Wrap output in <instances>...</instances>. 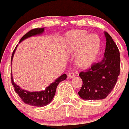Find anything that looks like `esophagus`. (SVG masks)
I'll return each instance as SVG.
<instances>
[{
	"label": "esophagus",
	"mask_w": 129,
	"mask_h": 129,
	"mask_svg": "<svg viewBox=\"0 0 129 129\" xmlns=\"http://www.w3.org/2000/svg\"><path fill=\"white\" fill-rule=\"evenodd\" d=\"M75 76H76V75H75L73 72H71V73H69V74H68V77H69V78H72L75 77Z\"/></svg>",
	"instance_id": "obj_1"
}]
</instances>
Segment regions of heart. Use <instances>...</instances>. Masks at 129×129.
Here are the masks:
<instances>
[{
    "instance_id": "b5f03b06",
    "label": "heart",
    "mask_w": 129,
    "mask_h": 129,
    "mask_svg": "<svg viewBox=\"0 0 129 129\" xmlns=\"http://www.w3.org/2000/svg\"><path fill=\"white\" fill-rule=\"evenodd\" d=\"M69 47L73 51L78 50L81 47L77 56V62L82 67L90 66L94 60L99 50L100 41L96 35L87 36L86 31L72 32L69 35Z\"/></svg>"
}]
</instances>
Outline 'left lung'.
<instances>
[{
    "instance_id": "obj_1",
    "label": "left lung",
    "mask_w": 129,
    "mask_h": 129,
    "mask_svg": "<svg viewBox=\"0 0 129 129\" xmlns=\"http://www.w3.org/2000/svg\"><path fill=\"white\" fill-rule=\"evenodd\" d=\"M105 36L107 42L103 60L92 63L79 74L83 84L78 94L83 100H98L106 98L115 86L119 75V49L107 32H105Z\"/></svg>"
}]
</instances>
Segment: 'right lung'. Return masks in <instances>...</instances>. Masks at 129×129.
<instances>
[{
	"label": "right lung",
	"instance_id": "right-lung-1",
	"mask_svg": "<svg viewBox=\"0 0 129 129\" xmlns=\"http://www.w3.org/2000/svg\"><path fill=\"white\" fill-rule=\"evenodd\" d=\"M44 28H36L30 30L29 32L25 33L22 37L19 43L22 41L23 40H24V39L28 38V37H32V36L36 35L41 34L44 32ZM17 47V46H16L13 52L11 61H12L13 56ZM66 78H67L66 74H63L62 76H60V77L58 78L53 83L49 85V86L46 87V89L44 90L38 91V92H29V91H27V90L20 89L19 86H18L17 85L14 83L12 77V74H11V83L13 85L15 91L19 96L20 98H21L22 102H24L25 104H27V105L36 107H43L49 104L53 100L54 94H55L56 89L58 83L60 82H62V81L65 80Z\"/></svg>",
	"mask_w": 129,
	"mask_h": 129
}]
</instances>
